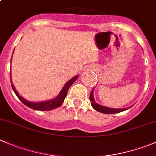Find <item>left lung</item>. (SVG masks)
Returning <instances> with one entry per match:
<instances>
[{"instance_id":"8db88e82","label":"left lung","mask_w":156,"mask_h":156,"mask_svg":"<svg viewBox=\"0 0 156 156\" xmlns=\"http://www.w3.org/2000/svg\"><path fill=\"white\" fill-rule=\"evenodd\" d=\"M90 103H91V106H93V109L95 110L98 111L99 112H102V113L105 114H113V113H118V112H121L122 111H125L128 109H113V108H109L107 106H101V105H99L98 103H96L94 100V98H93V90H92L91 93H90Z\"/></svg>"}]
</instances>
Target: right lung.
<instances>
[{
	"mask_svg": "<svg viewBox=\"0 0 156 156\" xmlns=\"http://www.w3.org/2000/svg\"><path fill=\"white\" fill-rule=\"evenodd\" d=\"M11 61V60H10ZM78 75L75 76L74 77H73L72 79L69 80V81H67V83H66V84L64 85V87H63V89L61 90V91L60 92L58 96L57 97H55L54 99H50V100H47V101H43V102H38V103H34V102H30L27 99H25L24 98L20 96L19 95V93H17V91L16 90L15 87H14V84H13L12 80L10 79V83H11V87H12L13 90L15 93L16 96L19 98L20 101L23 103L24 105H26L27 106H28L29 108L33 109H35V110H41V111H47V110H53L54 109H57L59 106H60L62 105V103L64 101V99L66 97V94H67L68 90H69V87H71L73 83L76 80V79L78 78ZM11 78V77H10Z\"/></svg>",
	"mask_w": 156,
	"mask_h": 156,
	"instance_id": "1",
	"label": "right lung"
}]
</instances>
